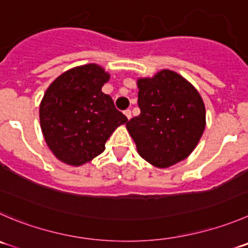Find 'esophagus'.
Segmentation results:
<instances>
[{
    "mask_svg": "<svg viewBox=\"0 0 248 248\" xmlns=\"http://www.w3.org/2000/svg\"><path fill=\"white\" fill-rule=\"evenodd\" d=\"M124 114H125V117L128 118L129 120H130V118H131V110H130V109H126V110H124Z\"/></svg>",
    "mask_w": 248,
    "mask_h": 248,
    "instance_id": "obj_1",
    "label": "esophagus"
}]
</instances>
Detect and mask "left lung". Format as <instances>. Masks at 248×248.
<instances>
[{
	"label": "left lung",
	"mask_w": 248,
	"mask_h": 248,
	"mask_svg": "<svg viewBox=\"0 0 248 248\" xmlns=\"http://www.w3.org/2000/svg\"><path fill=\"white\" fill-rule=\"evenodd\" d=\"M141 113L126 123L141 157L168 168L191 155L206 128V107L199 91L178 73L162 69L138 79Z\"/></svg>",
	"instance_id": "8db88e82"
}]
</instances>
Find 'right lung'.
I'll list each match as a JSON object with an SVG mask.
<instances>
[{
	"instance_id": "add662e5",
	"label": "right lung",
	"mask_w": 248,
	"mask_h": 248,
	"mask_svg": "<svg viewBox=\"0 0 248 248\" xmlns=\"http://www.w3.org/2000/svg\"><path fill=\"white\" fill-rule=\"evenodd\" d=\"M110 75L95 63L79 65L56 78L40 103V125L52 153L79 167L105 151L106 141L128 118L102 93Z\"/></svg>"
}]
</instances>
